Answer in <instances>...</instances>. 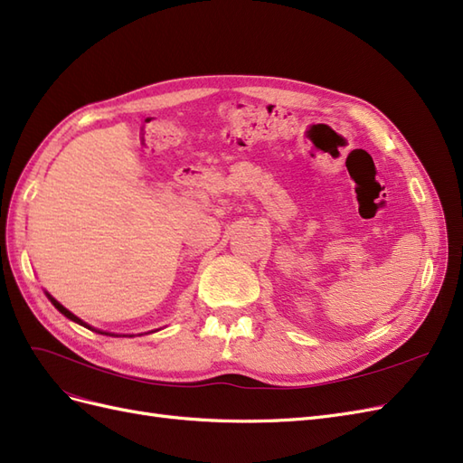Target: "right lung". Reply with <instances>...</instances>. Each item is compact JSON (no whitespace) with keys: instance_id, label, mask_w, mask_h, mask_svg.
<instances>
[{"instance_id":"add662e5","label":"right lung","mask_w":463,"mask_h":463,"mask_svg":"<svg viewBox=\"0 0 463 463\" xmlns=\"http://www.w3.org/2000/svg\"><path fill=\"white\" fill-rule=\"evenodd\" d=\"M48 298H50V296H48ZM50 301H52V303H53V305H55V309H58V311H60V313H61V315H65V317H67V318H71V320H75V322H79V325H82V326H87V325H85V322H82V320H80V318H77V317H75V315H73V313H69V311H67V309H65V307H63V305H60V303H58V301H55V299H53V298H50ZM89 328H90V326H89ZM100 334H104V332H100Z\"/></svg>"}]
</instances>
